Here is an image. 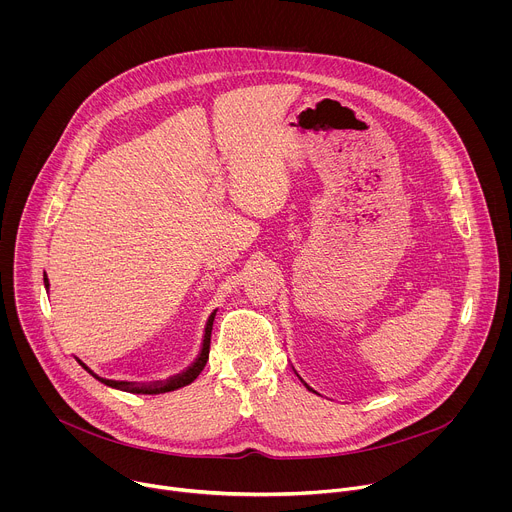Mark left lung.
Returning <instances> with one entry per match:
<instances>
[{
    "label": "left lung",
    "mask_w": 512,
    "mask_h": 512,
    "mask_svg": "<svg viewBox=\"0 0 512 512\" xmlns=\"http://www.w3.org/2000/svg\"><path fill=\"white\" fill-rule=\"evenodd\" d=\"M291 369H294V367H291ZM294 373H296V375H298V371H296V369H294ZM298 379H300V381H302V383H304V385H306V389H308V391H312V393H316V395H320V393H318V391H314V389H312V387H310V385H308V383H306V381H304V379H302V377H300V375H298Z\"/></svg>",
    "instance_id": "1"
}]
</instances>
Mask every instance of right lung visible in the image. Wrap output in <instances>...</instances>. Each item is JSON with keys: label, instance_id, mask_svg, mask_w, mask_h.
<instances>
[{"label": "right lung", "instance_id": "1", "mask_svg": "<svg viewBox=\"0 0 512 512\" xmlns=\"http://www.w3.org/2000/svg\"><path fill=\"white\" fill-rule=\"evenodd\" d=\"M44 285L48 289V277L44 275ZM214 316H216V310L208 316L206 320V326H204V336H202V344H200V352L198 356L194 358V362L190 364V367H186L182 373L178 375H172L170 379L166 381H154V383H129V381H113V379H105V377H99L95 371H91L87 364L83 360H79L81 367L93 375L97 381H101L103 385L111 387V389H119V391H127V393H137V395H158V393H168V391H176L180 387H186L190 385L204 369V364L208 360V350H210V332H212V322H214Z\"/></svg>", "mask_w": 512, "mask_h": 512}]
</instances>
